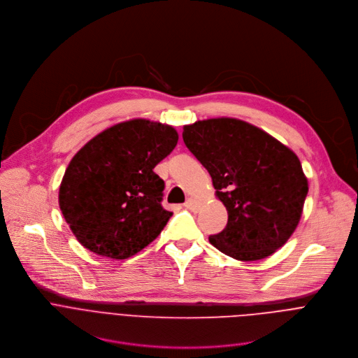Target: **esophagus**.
I'll return each mask as SVG.
<instances>
[{
	"instance_id": "1",
	"label": "esophagus",
	"mask_w": 358,
	"mask_h": 358,
	"mask_svg": "<svg viewBox=\"0 0 358 358\" xmlns=\"http://www.w3.org/2000/svg\"><path fill=\"white\" fill-rule=\"evenodd\" d=\"M183 206H185L187 210H190V211H197V210H199V203H197L194 199H187Z\"/></svg>"
}]
</instances>
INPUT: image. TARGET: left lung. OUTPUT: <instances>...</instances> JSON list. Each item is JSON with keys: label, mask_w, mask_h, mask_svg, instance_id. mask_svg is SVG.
Here are the masks:
<instances>
[{"label": "left lung", "mask_w": 358, "mask_h": 358, "mask_svg": "<svg viewBox=\"0 0 358 358\" xmlns=\"http://www.w3.org/2000/svg\"><path fill=\"white\" fill-rule=\"evenodd\" d=\"M189 151L208 171L228 211L227 227L210 235L220 252L252 262L273 255L295 231L308 180L298 157L266 131L238 119L183 127Z\"/></svg>", "instance_id": "left-lung-1"}]
</instances>
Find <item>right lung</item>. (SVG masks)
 I'll use <instances>...</instances> for the list:
<instances>
[{"label": "right lung", "instance_id": "right-lung-1", "mask_svg": "<svg viewBox=\"0 0 358 358\" xmlns=\"http://www.w3.org/2000/svg\"><path fill=\"white\" fill-rule=\"evenodd\" d=\"M176 144L173 127L136 119L106 129L74 155L59 204L83 246L127 259L161 234L172 213L161 204L165 183L154 168Z\"/></svg>", "mask_w": 358, "mask_h": 358}]
</instances>
